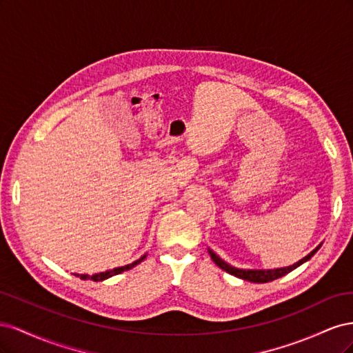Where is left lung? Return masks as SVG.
Instances as JSON below:
<instances>
[{"label": "left lung", "instance_id": "left-lung-1", "mask_svg": "<svg viewBox=\"0 0 353 353\" xmlns=\"http://www.w3.org/2000/svg\"><path fill=\"white\" fill-rule=\"evenodd\" d=\"M319 248H321V244H319L318 248L314 249L307 256H305L303 259H301L297 263H294V265H292V266H285V268H279V270H266V271H265V270H261V271L248 270V271H245V270L234 268V266L228 265L227 262H223V261L219 258V256H216L212 250H209V253H210L212 261L215 262L221 270L227 271V272L231 274V275H236V276H239V279H241V280L252 281V283H270V281H274V280H276V279H280V276H283V275H285V274H288V272H292L294 268H297V266H301L303 262H306L307 259H311L312 256L315 254V252H316Z\"/></svg>", "mask_w": 353, "mask_h": 353}]
</instances>
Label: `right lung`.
Returning <instances> with one entry per match:
<instances>
[{
	"label": "right lung",
	"instance_id": "obj_1",
	"mask_svg": "<svg viewBox=\"0 0 353 353\" xmlns=\"http://www.w3.org/2000/svg\"><path fill=\"white\" fill-rule=\"evenodd\" d=\"M145 258V254L143 256V258H140L138 261H135V262H132V263H130V265H125V266H121V268H113V270H110V271H105V272H100V274H94V275H79V274H73V275H77V276H81L82 280H91V281H103V280H105V279H110V276H113V275H117V274H121V272H123V271H128V270H131V268H134L135 265H138L140 263L143 259Z\"/></svg>",
	"mask_w": 353,
	"mask_h": 353
}]
</instances>
